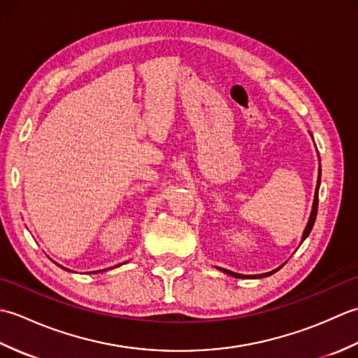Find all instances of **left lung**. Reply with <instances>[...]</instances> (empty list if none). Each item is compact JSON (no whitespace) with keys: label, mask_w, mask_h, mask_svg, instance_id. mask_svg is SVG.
Instances as JSON below:
<instances>
[{"label":"left lung","mask_w":358,"mask_h":358,"mask_svg":"<svg viewBox=\"0 0 358 358\" xmlns=\"http://www.w3.org/2000/svg\"><path fill=\"white\" fill-rule=\"evenodd\" d=\"M320 177H322V169L318 167V180H317V187H315V194H314V204H313V210H310V215H309V220H308V224L305 227V232H303V237H301V241H305L308 238V235L310 234V231H313V226L315 223V218H317V209H318V187H320ZM281 268V266H280ZM278 268V269H280ZM220 271H223L224 273H229V275L235 277V278H263V277H269L272 275L273 272H277L278 269L275 271H271V272H266V273H258V275H243V273H237V272H232V271H227V269H223V268H218Z\"/></svg>","instance_id":"left-lung-1"}]
</instances>
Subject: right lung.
<instances>
[{
  "mask_svg": "<svg viewBox=\"0 0 358 358\" xmlns=\"http://www.w3.org/2000/svg\"><path fill=\"white\" fill-rule=\"evenodd\" d=\"M98 272H100V271H98Z\"/></svg>",
  "mask_w": 358,
  "mask_h": 358,
  "instance_id": "add662e5",
  "label": "right lung"
}]
</instances>
